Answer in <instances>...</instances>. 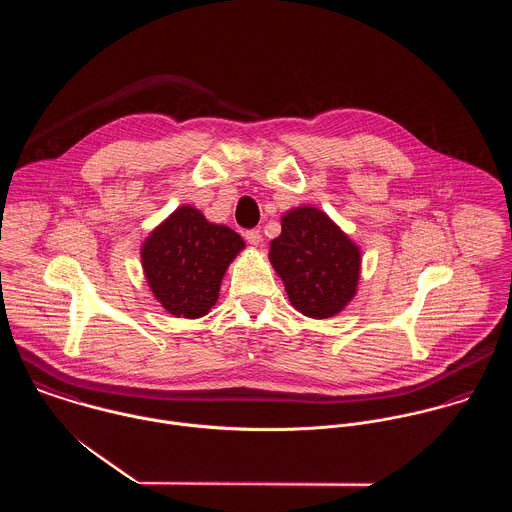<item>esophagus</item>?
<instances>
[{
	"instance_id": "1",
	"label": "esophagus",
	"mask_w": 512,
	"mask_h": 512,
	"mask_svg": "<svg viewBox=\"0 0 512 512\" xmlns=\"http://www.w3.org/2000/svg\"><path fill=\"white\" fill-rule=\"evenodd\" d=\"M244 238H246L252 246H260V244H262V232H260L258 228L246 230V232H244Z\"/></svg>"
}]
</instances>
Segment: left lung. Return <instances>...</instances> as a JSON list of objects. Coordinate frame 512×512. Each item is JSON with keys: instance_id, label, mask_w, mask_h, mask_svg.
<instances>
[{"instance_id": "obj_1", "label": "left lung", "mask_w": 512, "mask_h": 512, "mask_svg": "<svg viewBox=\"0 0 512 512\" xmlns=\"http://www.w3.org/2000/svg\"><path fill=\"white\" fill-rule=\"evenodd\" d=\"M270 262L293 307L313 319L343 311L361 278L359 246L323 211L307 205L282 217V234L270 242Z\"/></svg>"}]
</instances>
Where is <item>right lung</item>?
I'll return each instance as SVG.
<instances>
[{"label": "right lung", "mask_w": 512, "mask_h": 512, "mask_svg": "<svg viewBox=\"0 0 512 512\" xmlns=\"http://www.w3.org/2000/svg\"><path fill=\"white\" fill-rule=\"evenodd\" d=\"M244 248L232 228L213 224L191 205L163 220L142 246L149 290L175 317L197 319L217 303L222 276Z\"/></svg>", "instance_id": "1"}]
</instances>
